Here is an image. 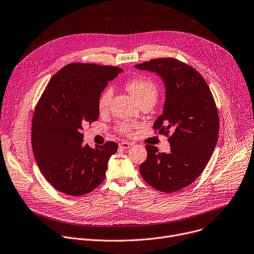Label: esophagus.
Here are the masks:
<instances>
[{
	"instance_id": "obj_1",
	"label": "esophagus",
	"mask_w": 254,
	"mask_h": 254,
	"mask_svg": "<svg viewBox=\"0 0 254 254\" xmlns=\"http://www.w3.org/2000/svg\"><path fill=\"white\" fill-rule=\"evenodd\" d=\"M119 146H120L121 148L126 149V148H130V147L132 146V143H130V142H128V141H122L121 143H119Z\"/></svg>"
}]
</instances>
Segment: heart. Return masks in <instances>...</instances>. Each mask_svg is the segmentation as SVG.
<instances>
[{
  "label": "heart",
  "instance_id": "heart-1",
  "mask_svg": "<svg viewBox=\"0 0 254 254\" xmlns=\"http://www.w3.org/2000/svg\"><path fill=\"white\" fill-rule=\"evenodd\" d=\"M127 89L136 97L139 103L146 100L153 99L157 100L158 88L155 83L146 77H135L126 82ZM113 97V88L107 87L99 96L97 100V108L99 111L104 113L110 108L111 101ZM136 127V124L131 121H122L117 125V131L123 134H130L132 130Z\"/></svg>",
  "mask_w": 254,
  "mask_h": 254
}]
</instances>
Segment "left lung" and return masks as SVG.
<instances>
[{"label":"left lung","instance_id":"obj_1","mask_svg":"<svg viewBox=\"0 0 254 254\" xmlns=\"http://www.w3.org/2000/svg\"><path fill=\"white\" fill-rule=\"evenodd\" d=\"M135 67L163 78L164 111L152 128L169 136L171 145L170 152L165 153L147 144L140 175L159 191H179L197 179L217 145L220 120L216 102L199 72L177 59H153Z\"/></svg>","mask_w":254,"mask_h":254}]
</instances>
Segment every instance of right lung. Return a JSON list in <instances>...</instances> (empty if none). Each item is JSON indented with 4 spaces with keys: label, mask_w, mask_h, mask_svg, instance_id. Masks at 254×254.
Wrapping results in <instances>:
<instances>
[{
    "label": "right lung",
    "mask_w": 254,
    "mask_h": 254,
    "mask_svg": "<svg viewBox=\"0 0 254 254\" xmlns=\"http://www.w3.org/2000/svg\"><path fill=\"white\" fill-rule=\"evenodd\" d=\"M123 70L115 66L71 63L50 79L34 109L31 146L48 182L58 191L81 196L99 187L118 144L91 148L83 143V127L99 119L97 100Z\"/></svg>",
    "instance_id": "right-lung-1"
}]
</instances>
